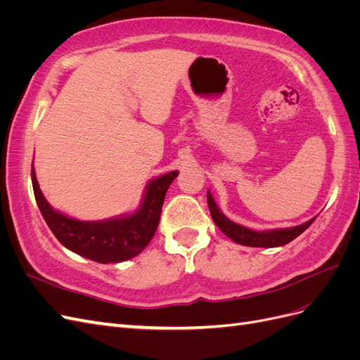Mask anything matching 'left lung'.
<instances>
[{"instance_id":"left-lung-1","label":"left lung","mask_w":360,"mask_h":360,"mask_svg":"<svg viewBox=\"0 0 360 360\" xmlns=\"http://www.w3.org/2000/svg\"><path fill=\"white\" fill-rule=\"evenodd\" d=\"M207 202H209L210 214L217 228H219L226 237H230L233 242L238 245H245V246H254V248L284 246L291 240H294L297 236H300L315 221V217H312L311 221L297 226L278 228V230H269V231H254L250 230V228L238 225L228 219V217L219 210V207L216 205L212 193L209 191H207Z\"/></svg>"}]
</instances>
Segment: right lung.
Here are the masks:
<instances>
[{"mask_svg":"<svg viewBox=\"0 0 360 360\" xmlns=\"http://www.w3.org/2000/svg\"><path fill=\"white\" fill-rule=\"evenodd\" d=\"M177 176L179 171H171L150 180L139 209L132 214L105 221H78L52 209L39 188L34 167L31 168L34 197L53 236L72 252L102 264L122 263L143 252L158 230L163 200Z\"/></svg>","mask_w":360,"mask_h":360,"instance_id":"obj_1","label":"right lung"}]
</instances>
